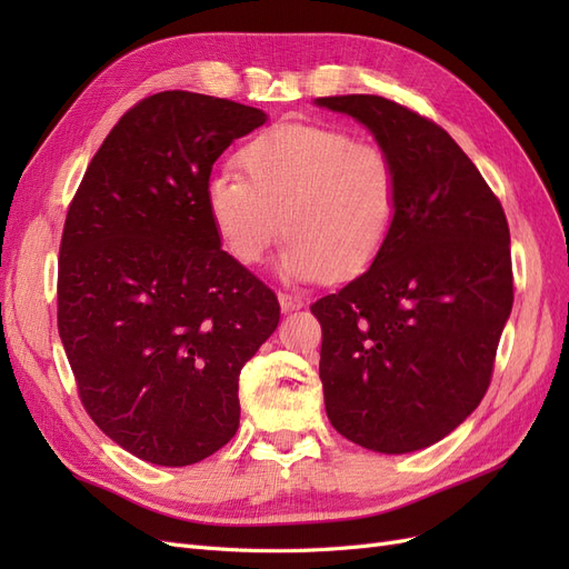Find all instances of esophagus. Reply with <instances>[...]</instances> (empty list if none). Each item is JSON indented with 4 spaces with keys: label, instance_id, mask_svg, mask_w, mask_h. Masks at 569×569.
Instances as JSON below:
<instances>
[{
    "label": "esophagus",
    "instance_id": "obj_1",
    "mask_svg": "<svg viewBox=\"0 0 569 569\" xmlns=\"http://www.w3.org/2000/svg\"><path fill=\"white\" fill-rule=\"evenodd\" d=\"M280 299V308L284 313H291V311H299V308L303 306V301L299 297H291V295H278Z\"/></svg>",
    "mask_w": 569,
    "mask_h": 569
}]
</instances>
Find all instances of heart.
<instances>
[{
  "mask_svg": "<svg viewBox=\"0 0 569 569\" xmlns=\"http://www.w3.org/2000/svg\"><path fill=\"white\" fill-rule=\"evenodd\" d=\"M247 178L216 170L203 206L220 244L253 266L274 237L287 242L274 272L287 282L349 280L368 270L399 216V176L389 153L347 130L280 123L239 153Z\"/></svg>",
  "mask_w": 569,
  "mask_h": 569,
  "instance_id": "heart-1",
  "label": "heart"
}]
</instances>
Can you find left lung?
I'll use <instances>...</instances> for the list:
<instances>
[{"label":"left lung","instance_id":"8db88e82","mask_svg":"<svg viewBox=\"0 0 569 569\" xmlns=\"http://www.w3.org/2000/svg\"><path fill=\"white\" fill-rule=\"evenodd\" d=\"M366 126L399 176L385 251L311 306L325 410L341 437L401 456L449 437L485 399L512 308L510 230L477 166L432 120L375 94L318 97Z\"/></svg>","mask_w":569,"mask_h":569}]
</instances>
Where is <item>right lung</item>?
<instances>
[{
	"label": "right lung",
	"mask_w": 569,
	"mask_h": 569,
	"mask_svg": "<svg viewBox=\"0 0 569 569\" xmlns=\"http://www.w3.org/2000/svg\"><path fill=\"white\" fill-rule=\"evenodd\" d=\"M266 120L209 94H153L118 120L68 209L59 337L84 410L147 462L182 468L234 437L239 372L280 322L203 206L220 153Z\"/></svg>",
	"instance_id": "obj_1"
}]
</instances>
